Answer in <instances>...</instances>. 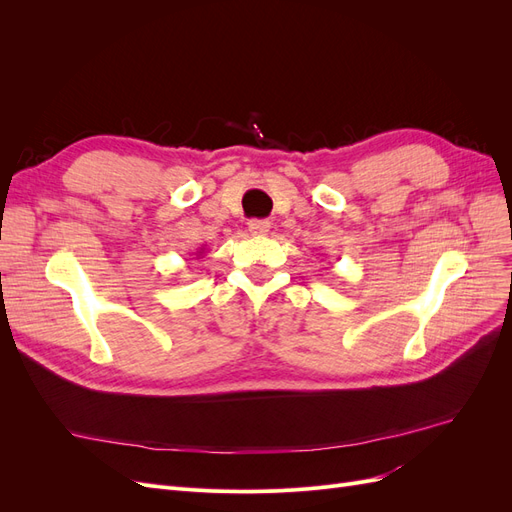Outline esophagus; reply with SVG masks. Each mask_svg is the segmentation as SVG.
Returning <instances> with one entry per match:
<instances>
[{"instance_id":"1","label":"esophagus","mask_w":512,"mask_h":512,"mask_svg":"<svg viewBox=\"0 0 512 512\" xmlns=\"http://www.w3.org/2000/svg\"><path fill=\"white\" fill-rule=\"evenodd\" d=\"M269 228H271V224H269L267 220H252L250 224H247V230H250L254 237H262V235H267Z\"/></svg>"}]
</instances>
